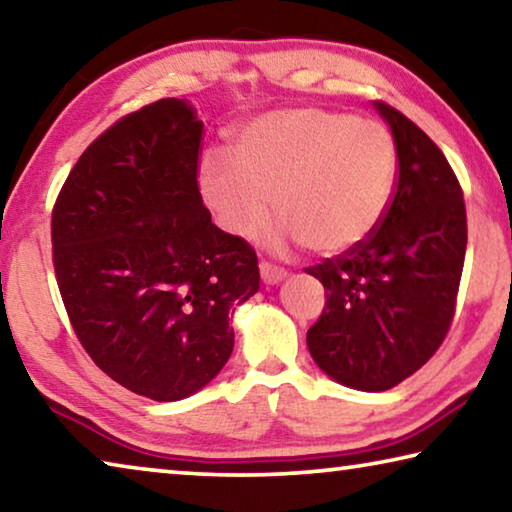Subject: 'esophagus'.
I'll return each instance as SVG.
<instances>
[{"label":"esophagus","mask_w":512,"mask_h":512,"mask_svg":"<svg viewBox=\"0 0 512 512\" xmlns=\"http://www.w3.org/2000/svg\"><path fill=\"white\" fill-rule=\"evenodd\" d=\"M259 273H262V280L264 285H278L287 278V271L280 269V266H275L271 262H262L259 264Z\"/></svg>","instance_id":"obj_1"}]
</instances>
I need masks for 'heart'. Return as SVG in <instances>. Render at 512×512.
I'll use <instances>...</instances> for the list:
<instances>
[{
	"instance_id": "heart-1",
	"label": "heart",
	"mask_w": 512,
	"mask_h": 512,
	"mask_svg": "<svg viewBox=\"0 0 512 512\" xmlns=\"http://www.w3.org/2000/svg\"><path fill=\"white\" fill-rule=\"evenodd\" d=\"M399 154L389 129L346 111L294 107L241 129L234 159L212 150L200 164V191L223 230L250 237L282 223L271 243H303L337 257L362 246L392 205Z\"/></svg>"
}]
</instances>
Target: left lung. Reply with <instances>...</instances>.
<instances>
[{
  "mask_svg": "<svg viewBox=\"0 0 512 512\" xmlns=\"http://www.w3.org/2000/svg\"><path fill=\"white\" fill-rule=\"evenodd\" d=\"M376 111L399 154L392 205L362 246L305 269L326 287L307 348L332 380L362 392H385L433 358L467 248L465 200L442 150L401 111Z\"/></svg>",
  "mask_w": 512,
  "mask_h": 512,
  "instance_id": "8db88e82",
  "label": "left lung"
}]
</instances>
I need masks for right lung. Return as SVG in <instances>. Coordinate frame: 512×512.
Segmentation results:
<instances>
[{"mask_svg": "<svg viewBox=\"0 0 512 512\" xmlns=\"http://www.w3.org/2000/svg\"><path fill=\"white\" fill-rule=\"evenodd\" d=\"M202 120L166 97L127 113L70 170L52 257L75 335L129 392L180 401L230 360V314L259 289L255 250L198 189Z\"/></svg>", "mask_w": 512, "mask_h": 512, "instance_id": "obj_1", "label": "right lung"}]
</instances>
